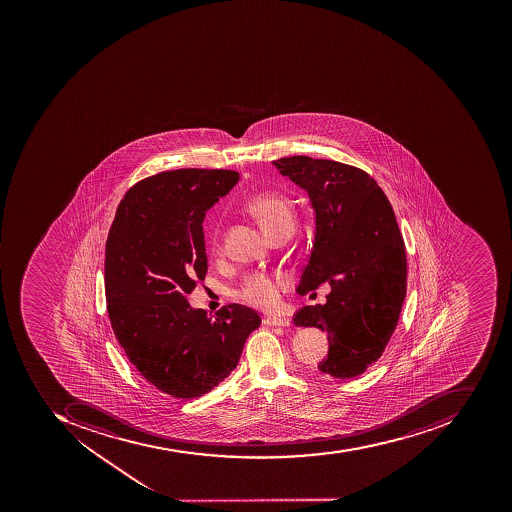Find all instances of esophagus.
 Masks as SVG:
<instances>
[{"label":"esophagus","instance_id":"34e87169","mask_svg":"<svg viewBox=\"0 0 512 512\" xmlns=\"http://www.w3.org/2000/svg\"><path fill=\"white\" fill-rule=\"evenodd\" d=\"M265 324H268V326L288 327L291 323L290 319L283 318V316H266Z\"/></svg>","mask_w":512,"mask_h":512}]
</instances>
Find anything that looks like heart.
<instances>
[{"mask_svg": "<svg viewBox=\"0 0 512 512\" xmlns=\"http://www.w3.org/2000/svg\"><path fill=\"white\" fill-rule=\"evenodd\" d=\"M247 210L257 218L261 227L269 236L293 229L294 207L290 197L279 191H266L251 197L247 202ZM214 249H219V238L213 240ZM283 283L272 280L266 274H254L247 277L241 285L238 296L247 304L271 309L279 302L280 285Z\"/></svg>", "mask_w": 512, "mask_h": 512, "instance_id": "1", "label": "heart"}]
</instances>
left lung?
<instances>
[{"label":"left lung","mask_w":512,"mask_h":512,"mask_svg":"<svg viewBox=\"0 0 512 512\" xmlns=\"http://www.w3.org/2000/svg\"><path fill=\"white\" fill-rule=\"evenodd\" d=\"M272 163L309 193L315 210V240L298 293L330 285L326 304L305 305L294 324L329 335L319 370L357 377L382 356L406 298V247L392 205L359 167L302 155Z\"/></svg>","instance_id":"8db88e82"}]
</instances>
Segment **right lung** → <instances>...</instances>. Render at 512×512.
I'll use <instances>...</instances> for the list:
<instances>
[{"label":"right lung","mask_w":512,"mask_h":512,"mask_svg":"<svg viewBox=\"0 0 512 512\" xmlns=\"http://www.w3.org/2000/svg\"><path fill=\"white\" fill-rule=\"evenodd\" d=\"M227 169L160 172L120 200L105 251L109 321L128 360L166 395L194 399L238 365L261 324L246 305L214 318L191 309L186 294L205 279V213L238 183Z\"/></svg>","instance_id":"1"}]
</instances>
